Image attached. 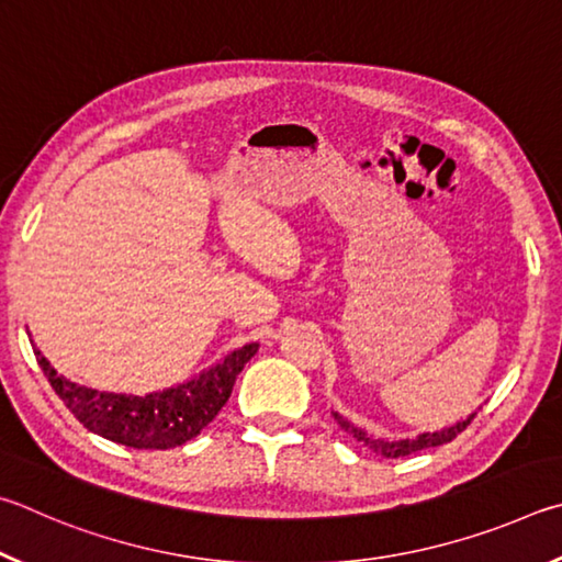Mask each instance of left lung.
Returning a JSON list of instances; mask_svg holds the SVG:
<instances>
[{
	"mask_svg": "<svg viewBox=\"0 0 562 562\" xmlns=\"http://www.w3.org/2000/svg\"><path fill=\"white\" fill-rule=\"evenodd\" d=\"M333 417H336L340 429H346L350 437H356L358 441H362V445H366L370 451H375L378 457H382V459H400V457L415 454V451H422V449L447 445V441H451L457 435H461V431H464L471 425V419L476 417V412H474V415H469L464 422H457L454 427H447V429H439V431H425V435H419L415 439H395V441L370 437L368 431H362L360 427L352 425V422H348L346 417H340L338 412H333Z\"/></svg>",
	"mask_w": 562,
	"mask_h": 562,
	"instance_id": "left-lung-1",
	"label": "left lung"
}]
</instances>
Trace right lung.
<instances>
[{
    "mask_svg": "<svg viewBox=\"0 0 562 562\" xmlns=\"http://www.w3.org/2000/svg\"><path fill=\"white\" fill-rule=\"evenodd\" d=\"M256 350L259 342H249L200 378L145 397L78 385L58 375L42 350L34 348V356L56 395L88 431L133 449H172L194 439L216 417L232 395L236 375Z\"/></svg>",
    "mask_w": 562,
    "mask_h": 562,
    "instance_id": "1",
    "label": "right lung"
}]
</instances>
